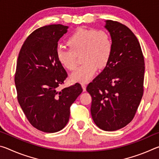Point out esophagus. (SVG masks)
I'll list each match as a JSON object with an SVG mask.
<instances>
[{
    "mask_svg": "<svg viewBox=\"0 0 159 159\" xmlns=\"http://www.w3.org/2000/svg\"><path fill=\"white\" fill-rule=\"evenodd\" d=\"M81 86H82V88H83V92H85L86 91V85H85V84H81Z\"/></svg>",
    "mask_w": 159,
    "mask_h": 159,
    "instance_id": "1",
    "label": "esophagus"
}]
</instances>
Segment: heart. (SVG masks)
I'll use <instances>...</instances> for the list:
<instances>
[{
  "mask_svg": "<svg viewBox=\"0 0 159 159\" xmlns=\"http://www.w3.org/2000/svg\"><path fill=\"white\" fill-rule=\"evenodd\" d=\"M66 43L70 49L58 48L56 52L59 63L66 69L74 71L76 67V56L80 55L83 63L70 76L73 82L89 81L98 68L105 67L111 57L112 41L104 31L78 29Z\"/></svg>",
  "mask_w": 159,
  "mask_h": 159,
  "instance_id": "heart-1",
  "label": "heart"
}]
</instances>
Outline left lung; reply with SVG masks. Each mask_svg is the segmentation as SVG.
<instances>
[{
    "mask_svg": "<svg viewBox=\"0 0 159 159\" xmlns=\"http://www.w3.org/2000/svg\"><path fill=\"white\" fill-rule=\"evenodd\" d=\"M112 41L108 64L87 86L91 115L102 130L114 131L130 123L143 95L144 60L138 39L127 26L107 20Z\"/></svg>",
    "mask_w": 159,
    "mask_h": 159,
    "instance_id": "obj_1",
    "label": "left lung"
}]
</instances>
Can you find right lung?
I'll return each instance as SVG.
<instances>
[{"label": "right lung", "instance_id": "right-lung-1", "mask_svg": "<svg viewBox=\"0 0 159 159\" xmlns=\"http://www.w3.org/2000/svg\"><path fill=\"white\" fill-rule=\"evenodd\" d=\"M68 28L52 25L36 29L19 53L15 76L19 104L29 123L45 133L65 127L70 107L83 91L78 83L57 90L67 77L57 58V43Z\"/></svg>", "mask_w": 159, "mask_h": 159}]
</instances>
